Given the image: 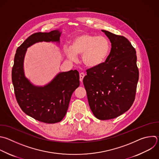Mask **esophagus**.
Listing matches in <instances>:
<instances>
[{
    "label": "esophagus",
    "instance_id": "1",
    "mask_svg": "<svg viewBox=\"0 0 159 159\" xmlns=\"http://www.w3.org/2000/svg\"><path fill=\"white\" fill-rule=\"evenodd\" d=\"M85 77V74L84 72L80 73V81L82 82L83 81V79Z\"/></svg>",
    "mask_w": 159,
    "mask_h": 159
}]
</instances>
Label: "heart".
<instances>
[{
  "instance_id": "obj_1",
  "label": "heart",
  "mask_w": 159,
  "mask_h": 159,
  "mask_svg": "<svg viewBox=\"0 0 159 159\" xmlns=\"http://www.w3.org/2000/svg\"><path fill=\"white\" fill-rule=\"evenodd\" d=\"M111 50L109 40L103 36L82 33L72 40L70 48L64 49L66 56L72 61L76 56H82V62L89 68H95L102 64L107 58Z\"/></svg>"
}]
</instances>
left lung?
I'll return each mask as SVG.
<instances>
[{"mask_svg": "<svg viewBox=\"0 0 159 159\" xmlns=\"http://www.w3.org/2000/svg\"><path fill=\"white\" fill-rule=\"evenodd\" d=\"M111 42L107 58L88 69L83 83L90 109L100 120L114 119L127 112L136 94L139 72L135 48L122 35L103 30Z\"/></svg>", "mask_w": 159, "mask_h": 159, "instance_id": "left-lung-1", "label": "left lung"}]
</instances>
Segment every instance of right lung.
<instances>
[{"instance_id":"1","label":"right lung","mask_w":159,"mask_h":159,"mask_svg":"<svg viewBox=\"0 0 159 159\" xmlns=\"http://www.w3.org/2000/svg\"><path fill=\"white\" fill-rule=\"evenodd\" d=\"M59 30L37 32L30 35L17 49L12 80L17 102L24 112L47 124L61 122L65 117L72 93L80 85L77 70L59 74L44 87L33 85L24 75L23 62L27 48L39 42H58Z\"/></svg>"}]
</instances>
